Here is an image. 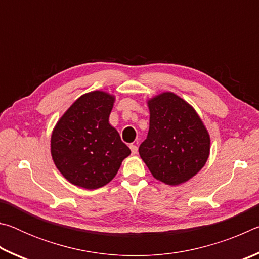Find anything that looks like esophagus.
<instances>
[{"label":"esophagus","mask_w":259,"mask_h":259,"mask_svg":"<svg viewBox=\"0 0 259 259\" xmlns=\"http://www.w3.org/2000/svg\"><path fill=\"white\" fill-rule=\"evenodd\" d=\"M130 150H131V153H133V154H137L138 147L136 146V145H134V144H131V145H130Z\"/></svg>","instance_id":"obj_1"}]
</instances>
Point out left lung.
Segmentation results:
<instances>
[{"mask_svg":"<svg viewBox=\"0 0 259 259\" xmlns=\"http://www.w3.org/2000/svg\"><path fill=\"white\" fill-rule=\"evenodd\" d=\"M150 130L139 154L154 178L179 185L198 174L208 160L210 137L190 104L172 93L148 100Z\"/></svg>","mask_w":259,"mask_h":259,"instance_id":"obj_1","label":"left lung"}]
</instances>
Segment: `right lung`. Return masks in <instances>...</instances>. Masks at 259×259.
Returning a JSON list of instances; mask_svg holds the SVG:
<instances>
[{
  "label": "right lung",
  "mask_w": 259,
  "mask_h": 259,
  "mask_svg": "<svg viewBox=\"0 0 259 259\" xmlns=\"http://www.w3.org/2000/svg\"><path fill=\"white\" fill-rule=\"evenodd\" d=\"M114 97L93 91L74 102L51 136V155L69 183L87 190L106 185L131 151L109 124Z\"/></svg>",
  "instance_id": "obj_1"
}]
</instances>
